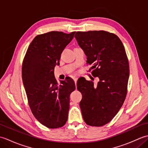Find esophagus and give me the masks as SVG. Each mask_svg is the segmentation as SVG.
<instances>
[{"label": "esophagus", "instance_id": "34e87169", "mask_svg": "<svg viewBox=\"0 0 148 148\" xmlns=\"http://www.w3.org/2000/svg\"><path fill=\"white\" fill-rule=\"evenodd\" d=\"M74 81L75 84H76H76H77V77H74Z\"/></svg>", "mask_w": 148, "mask_h": 148}]
</instances>
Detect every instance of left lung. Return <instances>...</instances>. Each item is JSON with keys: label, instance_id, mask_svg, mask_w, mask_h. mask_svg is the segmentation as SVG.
Instances as JSON below:
<instances>
[{"label": "left lung", "instance_id": "left-lung-1", "mask_svg": "<svg viewBox=\"0 0 148 148\" xmlns=\"http://www.w3.org/2000/svg\"><path fill=\"white\" fill-rule=\"evenodd\" d=\"M74 37L87 64L93 65V76L99 78L97 84L85 79L77 83L82 94L83 118L87 125L101 127L112 120L126 98L129 77L126 51L119 37L106 31L77 32Z\"/></svg>", "mask_w": 148, "mask_h": 148}]
</instances>
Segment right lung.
<instances>
[{
    "instance_id": "right-lung-1",
    "label": "right lung",
    "mask_w": 148,
    "mask_h": 148,
    "mask_svg": "<svg viewBox=\"0 0 148 148\" xmlns=\"http://www.w3.org/2000/svg\"><path fill=\"white\" fill-rule=\"evenodd\" d=\"M75 32L52 31L37 36L30 43L22 65V79L32 114L49 128L64 126L67 120L71 93L76 89L68 77L57 83L54 69Z\"/></svg>"
}]
</instances>
